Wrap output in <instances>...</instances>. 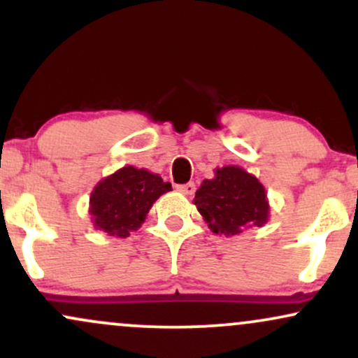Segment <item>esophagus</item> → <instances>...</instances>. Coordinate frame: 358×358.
<instances>
[{"label": "esophagus", "instance_id": "obj_1", "mask_svg": "<svg viewBox=\"0 0 358 358\" xmlns=\"http://www.w3.org/2000/svg\"><path fill=\"white\" fill-rule=\"evenodd\" d=\"M178 190L185 193V195H193L195 193V183H187V185H180Z\"/></svg>", "mask_w": 358, "mask_h": 358}]
</instances>
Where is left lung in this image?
I'll list each match as a JSON object with an SVG mask.
<instances>
[{"label":"left lung","instance_id":"left-lung-1","mask_svg":"<svg viewBox=\"0 0 358 358\" xmlns=\"http://www.w3.org/2000/svg\"><path fill=\"white\" fill-rule=\"evenodd\" d=\"M215 176L203 180L193 203L213 234L231 237L269 220V200L262 185L244 168H217Z\"/></svg>","mask_w":358,"mask_h":358}]
</instances>
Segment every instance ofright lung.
I'll use <instances>...</instances> for the list:
<instances>
[{"instance_id": "1", "label": "right lung", "mask_w": 358, "mask_h": 358, "mask_svg": "<svg viewBox=\"0 0 358 358\" xmlns=\"http://www.w3.org/2000/svg\"><path fill=\"white\" fill-rule=\"evenodd\" d=\"M171 183L145 168L122 166L102 178L89 199V213L94 227L108 236L127 237L138 231L148 212Z\"/></svg>"}]
</instances>
